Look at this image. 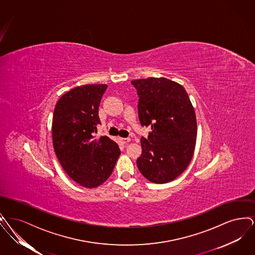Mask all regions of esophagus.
<instances>
[{"instance_id": "esophagus-1", "label": "esophagus", "mask_w": 255, "mask_h": 255, "mask_svg": "<svg viewBox=\"0 0 255 255\" xmlns=\"http://www.w3.org/2000/svg\"><path fill=\"white\" fill-rule=\"evenodd\" d=\"M120 140L122 141L123 144H127L128 142H130V141H131V139H130L129 137H121V138H120Z\"/></svg>"}]
</instances>
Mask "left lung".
<instances>
[{"label":"left lung","mask_w":255,"mask_h":255,"mask_svg":"<svg viewBox=\"0 0 255 255\" xmlns=\"http://www.w3.org/2000/svg\"><path fill=\"white\" fill-rule=\"evenodd\" d=\"M139 97L137 110L142 126H151L141 137L137 168L154 183H166L189 165L196 145L197 121L184 88L164 77L131 81Z\"/></svg>","instance_id":"obj_1"}]
</instances>
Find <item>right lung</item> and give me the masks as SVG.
I'll list each match as a JSON object with an SVG mask.
<instances>
[{"label":"right lung","mask_w":255,"mask_h":255,"mask_svg":"<svg viewBox=\"0 0 255 255\" xmlns=\"http://www.w3.org/2000/svg\"><path fill=\"white\" fill-rule=\"evenodd\" d=\"M108 86L75 87L57 101L52 118V143L65 172L80 185L93 188L113 172L121 155L118 143L107 135L96 138L98 107Z\"/></svg>","instance_id":"1"}]
</instances>
